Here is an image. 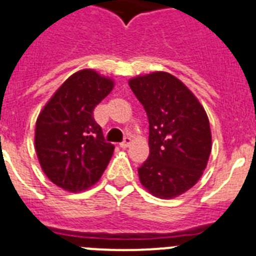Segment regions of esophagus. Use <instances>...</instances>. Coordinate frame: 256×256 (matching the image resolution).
Instances as JSON below:
<instances>
[{
  "label": "esophagus",
  "instance_id": "obj_1",
  "mask_svg": "<svg viewBox=\"0 0 256 256\" xmlns=\"http://www.w3.org/2000/svg\"><path fill=\"white\" fill-rule=\"evenodd\" d=\"M132 144V138H128V136H126V138L124 139V142H122V143H120V147L121 148H128V146Z\"/></svg>",
  "mask_w": 256,
  "mask_h": 256
}]
</instances>
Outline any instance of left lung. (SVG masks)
Returning a JSON list of instances; mask_svg holds the SVG:
<instances>
[{
  "label": "left lung",
  "instance_id": "left-lung-1",
  "mask_svg": "<svg viewBox=\"0 0 256 256\" xmlns=\"http://www.w3.org/2000/svg\"><path fill=\"white\" fill-rule=\"evenodd\" d=\"M128 86L147 113L150 156L138 169L146 190L173 199L202 177L212 150L208 116L196 96L174 75H138Z\"/></svg>",
  "mask_w": 256,
  "mask_h": 256
}]
</instances>
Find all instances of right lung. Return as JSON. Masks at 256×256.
<instances>
[{"label":"right lung","mask_w":256,"mask_h":256,"mask_svg":"<svg viewBox=\"0 0 256 256\" xmlns=\"http://www.w3.org/2000/svg\"><path fill=\"white\" fill-rule=\"evenodd\" d=\"M114 80L94 68L68 76L36 120L35 150L45 176L70 192L90 188L108 166L114 146L105 143L94 109Z\"/></svg>","instance_id":"obj_1"}]
</instances>
